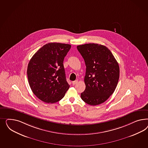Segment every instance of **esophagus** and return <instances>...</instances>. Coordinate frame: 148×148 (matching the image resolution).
<instances>
[{
  "label": "esophagus",
  "mask_w": 148,
  "mask_h": 148,
  "mask_svg": "<svg viewBox=\"0 0 148 148\" xmlns=\"http://www.w3.org/2000/svg\"><path fill=\"white\" fill-rule=\"evenodd\" d=\"M77 82H78V81L77 80L74 81L72 82V84H73V85H76Z\"/></svg>",
  "instance_id": "34e87169"
}]
</instances>
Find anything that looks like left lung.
Listing matches in <instances>:
<instances>
[{
    "instance_id": "obj_1",
    "label": "left lung",
    "mask_w": 148,
    "mask_h": 148,
    "mask_svg": "<svg viewBox=\"0 0 148 148\" xmlns=\"http://www.w3.org/2000/svg\"><path fill=\"white\" fill-rule=\"evenodd\" d=\"M85 62V90L81 98L95 106L108 100L116 88L119 67L111 51L103 45L88 43L77 46Z\"/></svg>"
}]
</instances>
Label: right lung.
<instances>
[{
    "instance_id": "add662e5",
    "label": "right lung",
    "mask_w": 148,
    "mask_h": 148,
    "mask_svg": "<svg viewBox=\"0 0 148 148\" xmlns=\"http://www.w3.org/2000/svg\"><path fill=\"white\" fill-rule=\"evenodd\" d=\"M71 48L68 44L49 43L29 61L27 69L29 85L34 94L45 103L60 101L69 88L63 63Z\"/></svg>"
}]
</instances>
